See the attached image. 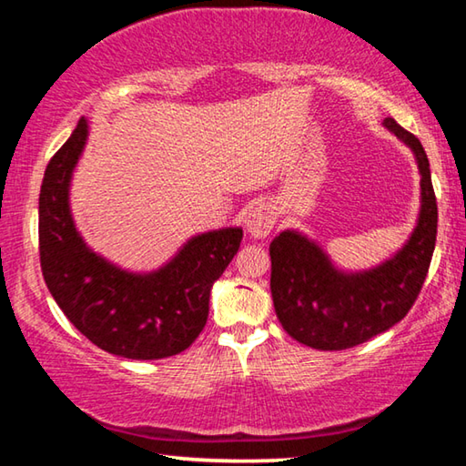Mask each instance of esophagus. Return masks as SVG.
Here are the masks:
<instances>
[{
	"label": "esophagus",
	"instance_id": "esophagus-1",
	"mask_svg": "<svg viewBox=\"0 0 466 466\" xmlns=\"http://www.w3.org/2000/svg\"><path fill=\"white\" fill-rule=\"evenodd\" d=\"M275 222H278V214H275V209L271 205L263 203L248 211L247 219H244V228H247V232L250 236H255V238H267V236L271 234Z\"/></svg>",
	"mask_w": 466,
	"mask_h": 466
}]
</instances>
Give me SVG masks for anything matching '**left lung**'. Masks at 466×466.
I'll return each mask as SVG.
<instances>
[{
    "label": "left lung",
    "instance_id": "left-lung-1",
    "mask_svg": "<svg viewBox=\"0 0 466 466\" xmlns=\"http://www.w3.org/2000/svg\"><path fill=\"white\" fill-rule=\"evenodd\" d=\"M384 127L411 147L421 175V209L413 234L389 261L345 273L317 242L296 230L275 236L271 296L281 327L296 341L322 351L350 350L397 325L411 310L428 275L438 234V205L421 141L384 119Z\"/></svg>",
    "mask_w": 466,
    "mask_h": 466
}]
</instances>
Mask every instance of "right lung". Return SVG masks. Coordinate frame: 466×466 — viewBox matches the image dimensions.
<instances>
[{
	"label": "right lung",
	"mask_w": 466,
	"mask_h": 466,
	"mask_svg": "<svg viewBox=\"0 0 466 466\" xmlns=\"http://www.w3.org/2000/svg\"><path fill=\"white\" fill-rule=\"evenodd\" d=\"M86 139L82 116L45 170L38 252L46 288L69 322L100 350L129 360L177 356L208 322L211 286L238 252L242 228L193 236L152 273L108 263L84 242L69 209V183Z\"/></svg>",
	"instance_id": "add662e5"
}]
</instances>
